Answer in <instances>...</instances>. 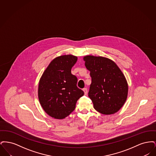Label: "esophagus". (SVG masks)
I'll list each match as a JSON object with an SVG mask.
<instances>
[{
  "instance_id": "esophagus-1",
  "label": "esophagus",
  "mask_w": 156,
  "mask_h": 156,
  "mask_svg": "<svg viewBox=\"0 0 156 156\" xmlns=\"http://www.w3.org/2000/svg\"><path fill=\"white\" fill-rule=\"evenodd\" d=\"M83 92H84V94L85 95H87V94H88V89L87 88H83Z\"/></svg>"
}]
</instances>
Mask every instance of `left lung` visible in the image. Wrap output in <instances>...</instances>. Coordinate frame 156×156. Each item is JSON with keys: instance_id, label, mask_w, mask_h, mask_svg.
<instances>
[{"instance_id": "8db88e82", "label": "left lung", "mask_w": 156, "mask_h": 156, "mask_svg": "<svg viewBox=\"0 0 156 156\" xmlns=\"http://www.w3.org/2000/svg\"><path fill=\"white\" fill-rule=\"evenodd\" d=\"M83 59L92 78L88 97L94 109L106 115L119 111L128 94L127 82L122 71L106 57L87 55Z\"/></svg>"}]
</instances>
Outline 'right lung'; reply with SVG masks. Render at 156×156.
<instances>
[{"label":"right lung","mask_w":156,"mask_h":156,"mask_svg":"<svg viewBox=\"0 0 156 156\" xmlns=\"http://www.w3.org/2000/svg\"><path fill=\"white\" fill-rule=\"evenodd\" d=\"M78 58L68 54L52 59L41 75L38 88L40 104L54 119H63L74 111L77 101L84 95L77 86L71 68Z\"/></svg>","instance_id":"right-lung-1"}]
</instances>
